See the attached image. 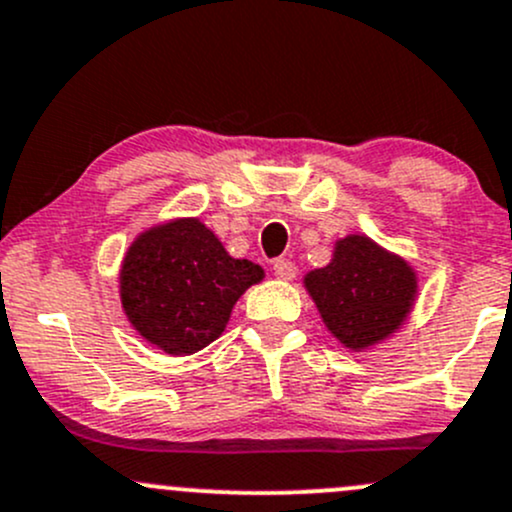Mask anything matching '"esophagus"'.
<instances>
[{
  "label": "esophagus",
  "instance_id": "esophagus-1",
  "mask_svg": "<svg viewBox=\"0 0 512 512\" xmlns=\"http://www.w3.org/2000/svg\"><path fill=\"white\" fill-rule=\"evenodd\" d=\"M272 270H274V277L282 279V282H289V279L297 277V267H294V262L284 260V257H279V260H274Z\"/></svg>",
  "mask_w": 512,
  "mask_h": 512
}]
</instances>
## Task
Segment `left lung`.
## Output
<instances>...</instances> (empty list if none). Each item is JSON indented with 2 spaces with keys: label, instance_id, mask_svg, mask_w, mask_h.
Returning <instances> with one entry per match:
<instances>
[{
  "label": "left lung",
  "instance_id": "left-lung-1",
  "mask_svg": "<svg viewBox=\"0 0 512 512\" xmlns=\"http://www.w3.org/2000/svg\"><path fill=\"white\" fill-rule=\"evenodd\" d=\"M304 287L333 338L360 353L400 331L419 284L405 257L368 235H346L336 240L326 267L304 274Z\"/></svg>",
  "mask_w": 512,
  "mask_h": 512
}]
</instances>
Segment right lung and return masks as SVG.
Here are the masks:
<instances>
[{
	"mask_svg": "<svg viewBox=\"0 0 512 512\" xmlns=\"http://www.w3.org/2000/svg\"><path fill=\"white\" fill-rule=\"evenodd\" d=\"M265 270L235 260L198 218L139 233L120 267V301L134 331L169 355H191L228 326L233 306Z\"/></svg>",
	"mask_w": 512,
	"mask_h": 512,
	"instance_id": "add662e5",
	"label": "right lung"
}]
</instances>
